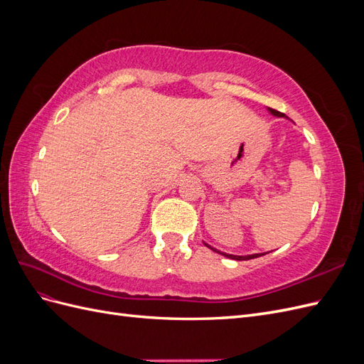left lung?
I'll use <instances>...</instances> for the list:
<instances>
[{
    "mask_svg": "<svg viewBox=\"0 0 364 364\" xmlns=\"http://www.w3.org/2000/svg\"><path fill=\"white\" fill-rule=\"evenodd\" d=\"M269 111H270L274 117H284L282 112L274 111V109H269ZM206 246H208V245H206ZM208 247H211V246H208ZM211 249L215 250L214 247H211ZM215 252H218V250H215ZM218 253H222V255H225V257H228V258H230V259H237V261H245V259H252V258L261 257V253H253V255H246V257H241V255H229V253H225V252H218Z\"/></svg>",
    "mask_w": 364,
    "mask_h": 364,
    "instance_id": "8db88e82",
    "label": "left lung"
}]
</instances>
